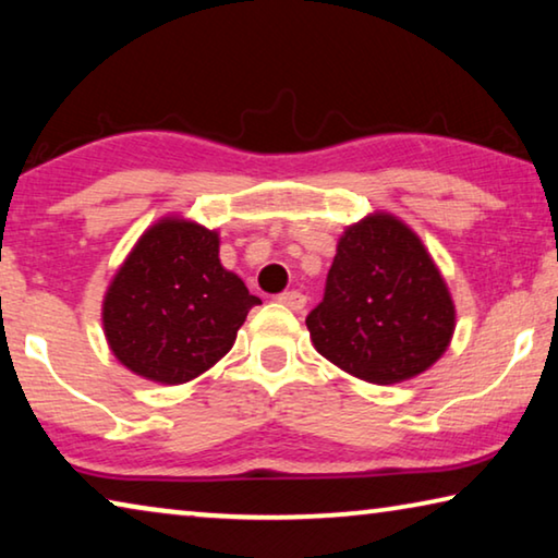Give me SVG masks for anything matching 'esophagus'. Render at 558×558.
Segmentation results:
<instances>
[{
    "label": "esophagus",
    "mask_w": 558,
    "mask_h": 558,
    "mask_svg": "<svg viewBox=\"0 0 558 558\" xmlns=\"http://www.w3.org/2000/svg\"><path fill=\"white\" fill-rule=\"evenodd\" d=\"M281 304L284 306H289V308H294V312H302V308L306 306V296L302 294V291H296V289H291V291H281V294L277 296Z\"/></svg>",
    "instance_id": "obj_1"
}]
</instances>
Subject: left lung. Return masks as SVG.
<instances>
[{
	"mask_svg": "<svg viewBox=\"0 0 558 558\" xmlns=\"http://www.w3.org/2000/svg\"><path fill=\"white\" fill-rule=\"evenodd\" d=\"M457 312L422 239L391 214H372L339 239L306 327L322 356L368 384L426 372L447 351Z\"/></svg>",
	"mask_w": 558,
	"mask_h": 558,
	"instance_id": "8db88e82",
	"label": "left lung"
}]
</instances>
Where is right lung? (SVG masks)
I'll use <instances>...</instances> for the list:
<instances>
[{
	"mask_svg": "<svg viewBox=\"0 0 558 558\" xmlns=\"http://www.w3.org/2000/svg\"><path fill=\"white\" fill-rule=\"evenodd\" d=\"M256 304L262 299L221 267L217 231L167 217L144 231L111 279L101 322L130 372L184 384L234 347Z\"/></svg>",
	"mask_w": 558,
	"mask_h": 558,
	"instance_id": "add662e5",
	"label": "right lung"
}]
</instances>
